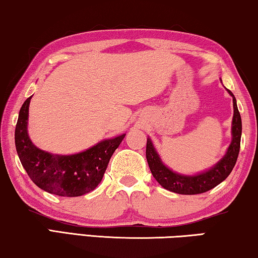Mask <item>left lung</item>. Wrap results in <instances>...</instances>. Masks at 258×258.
Returning <instances> with one entry per match:
<instances>
[{
  "label": "left lung",
  "instance_id": "left-lung-1",
  "mask_svg": "<svg viewBox=\"0 0 258 258\" xmlns=\"http://www.w3.org/2000/svg\"><path fill=\"white\" fill-rule=\"evenodd\" d=\"M233 98V121H232V143L227 150L225 157L216 166L204 174L197 176H183L172 172L161 162L157 152H155L150 138H147L146 144V159L152 175L162 187L178 194H200L221 184L227 176L231 174L238 160L240 151V141H241L242 123L234 95L227 89Z\"/></svg>",
  "mask_w": 258,
  "mask_h": 258
}]
</instances>
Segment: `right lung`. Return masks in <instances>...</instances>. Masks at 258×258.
Returning <instances> with one entry per match:
<instances>
[{
    "instance_id": "right-lung-1",
    "label": "right lung",
    "mask_w": 258,
    "mask_h": 258,
    "mask_svg": "<svg viewBox=\"0 0 258 258\" xmlns=\"http://www.w3.org/2000/svg\"><path fill=\"white\" fill-rule=\"evenodd\" d=\"M25 100L15 130L16 150L33 183L45 192L59 197H80L97 187L109 159L125 135L100 142L91 149L74 155H54L39 150L27 135L28 106Z\"/></svg>"
}]
</instances>
